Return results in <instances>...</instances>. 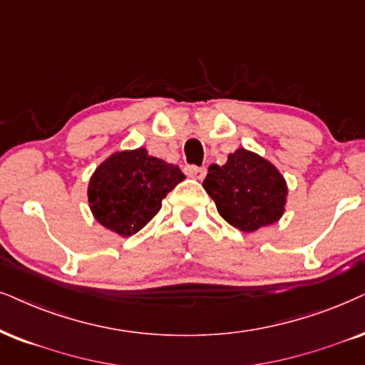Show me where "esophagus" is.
<instances>
[{
	"mask_svg": "<svg viewBox=\"0 0 365 365\" xmlns=\"http://www.w3.org/2000/svg\"><path fill=\"white\" fill-rule=\"evenodd\" d=\"M185 175L190 178H195V180H204L205 175H207V170L205 168H198V167H185Z\"/></svg>",
	"mask_w": 365,
	"mask_h": 365,
	"instance_id": "1",
	"label": "esophagus"
}]
</instances>
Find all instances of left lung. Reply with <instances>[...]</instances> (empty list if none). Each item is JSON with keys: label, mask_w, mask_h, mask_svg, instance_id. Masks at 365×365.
<instances>
[{"label": "left lung", "mask_w": 365, "mask_h": 365, "mask_svg": "<svg viewBox=\"0 0 365 365\" xmlns=\"http://www.w3.org/2000/svg\"><path fill=\"white\" fill-rule=\"evenodd\" d=\"M202 185L220 217L242 232L278 222L288 202V183L279 170L246 148L230 153L222 167L210 165Z\"/></svg>", "instance_id": "left-lung-1"}]
</instances>
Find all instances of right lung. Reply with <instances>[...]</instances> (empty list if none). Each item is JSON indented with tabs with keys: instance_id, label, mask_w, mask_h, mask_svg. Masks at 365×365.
Listing matches in <instances>:
<instances>
[{
	"instance_id": "right-lung-1",
	"label": "right lung",
	"mask_w": 365,
	"mask_h": 365,
	"mask_svg": "<svg viewBox=\"0 0 365 365\" xmlns=\"http://www.w3.org/2000/svg\"><path fill=\"white\" fill-rule=\"evenodd\" d=\"M183 180L177 165L146 148L114 151L91 175L87 202L103 227L129 237L158 214L161 200Z\"/></svg>"
}]
</instances>
